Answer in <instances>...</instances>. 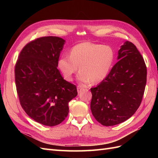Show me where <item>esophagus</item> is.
Segmentation results:
<instances>
[{"label":"esophagus","mask_w":158,"mask_h":158,"mask_svg":"<svg viewBox=\"0 0 158 158\" xmlns=\"http://www.w3.org/2000/svg\"><path fill=\"white\" fill-rule=\"evenodd\" d=\"M77 92H78V93H80V92H81V90H82V89H83V88H82V87H81V86H80V85H78V86H77Z\"/></svg>","instance_id":"34e87169"}]
</instances>
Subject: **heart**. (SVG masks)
<instances>
[{
  "label": "heart",
  "mask_w": 158,
  "mask_h": 158,
  "mask_svg": "<svg viewBox=\"0 0 158 158\" xmlns=\"http://www.w3.org/2000/svg\"><path fill=\"white\" fill-rule=\"evenodd\" d=\"M115 52L109 45L91 42L79 43L70 51V56L64 54L58 61V69L67 81H71L79 67L78 81L83 84L102 81L111 69Z\"/></svg>",
  "instance_id": "heart-1"
}]
</instances>
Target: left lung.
Listing matches in <instances>:
<instances>
[{"mask_svg":"<svg viewBox=\"0 0 158 158\" xmlns=\"http://www.w3.org/2000/svg\"><path fill=\"white\" fill-rule=\"evenodd\" d=\"M117 60L106 78L91 88L92 113L105 126L132 117L141 103L146 85L145 63L132 43L126 41L120 47Z\"/></svg>","mask_w":158,"mask_h":158,"instance_id":"8db88e82","label":"left lung"}]
</instances>
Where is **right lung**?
<instances>
[{"instance_id":"1","label":"right lung","mask_w":158,"mask_h":158,"mask_svg":"<svg viewBox=\"0 0 158 158\" xmlns=\"http://www.w3.org/2000/svg\"><path fill=\"white\" fill-rule=\"evenodd\" d=\"M65 42L58 36L36 39L22 49L15 64L20 105L44 126L62 123L69 114V102L77 95L76 86L64 79L57 69Z\"/></svg>"}]
</instances>
